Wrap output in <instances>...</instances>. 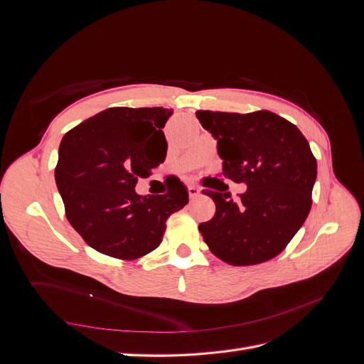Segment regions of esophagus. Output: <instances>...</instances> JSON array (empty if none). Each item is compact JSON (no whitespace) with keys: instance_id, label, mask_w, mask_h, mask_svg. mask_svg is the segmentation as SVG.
I'll return each instance as SVG.
<instances>
[{"instance_id":"1","label":"esophagus","mask_w":364,"mask_h":364,"mask_svg":"<svg viewBox=\"0 0 364 364\" xmlns=\"http://www.w3.org/2000/svg\"><path fill=\"white\" fill-rule=\"evenodd\" d=\"M188 194H190V199H196V197L200 194V190H199V188H197V186L191 185V186H190V188H188Z\"/></svg>"}]
</instances>
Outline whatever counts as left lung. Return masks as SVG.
I'll use <instances>...</instances> for the list:
<instances>
[{"mask_svg": "<svg viewBox=\"0 0 364 364\" xmlns=\"http://www.w3.org/2000/svg\"><path fill=\"white\" fill-rule=\"evenodd\" d=\"M196 115L217 139L225 178L247 185L237 200L222 190H205L215 203L214 217L199 225L205 243L232 266L274 258L311 209L317 162L310 144L294 124L270 111Z\"/></svg>", "mask_w": 364, "mask_h": 364, "instance_id": "left-lung-1", "label": "left lung"}]
</instances>
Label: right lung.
<instances>
[{
  "mask_svg": "<svg viewBox=\"0 0 364 364\" xmlns=\"http://www.w3.org/2000/svg\"><path fill=\"white\" fill-rule=\"evenodd\" d=\"M164 107H109L65 134L54 170L65 215L87 246L107 257L132 261L155 250L167 218L188 203L179 181L167 194L139 196L167 156Z\"/></svg>",
  "mask_w": 364,
  "mask_h": 364,
  "instance_id": "right-lung-1",
  "label": "right lung"
}]
</instances>
